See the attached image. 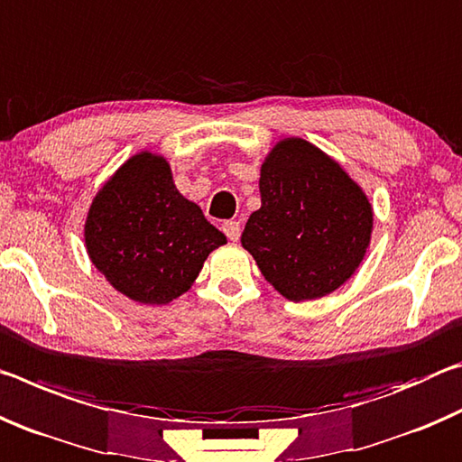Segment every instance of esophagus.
<instances>
[{"label":"esophagus","instance_id":"obj_1","mask_svg":"<svg viewBox=\"0 0 462 462\" xmlns=\"http://www.w3.org/2000/svg\"><path fill=\"white\" fill-rule=\"evenodd\" d=\"M222 230H224L226 236H228L232 242H236L240 238V222H236V220L224 222L222 224Z\"/></svg>","mask_w":462,"mask_h":462}]
</instances>
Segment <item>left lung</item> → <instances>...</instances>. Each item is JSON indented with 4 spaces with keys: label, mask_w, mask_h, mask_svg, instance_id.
<instances>
[{
    "label": "left lung",
    "mask_w": 462,
    "mask_h": 462,
    "mask_svg": "<svg viewBox=\"0 0 462 462\" xmlns=\"http://www.w3.org/2000/svg\"><path fill=\"white\" fill-rule=\"evenodd\" d=\"M261 201L240 242L287 300L324 297L361 264L373 228L371 206L314 144L287 138L273 148L261 169Z\"/></svg>",
    "instance_id": "left-lung-1"
}]
</instances>
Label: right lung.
<instances>
[{
  "label": "right lung",
  "mask_w": 462,
  "mask_h": 462,
  "mask_svg": "<svg viewBox=\"0 0 462 462\" xmlns=\"http://www.w3.org/2000/svg\"><path fill=\"white\" fill-rule=\"evenodd\" d=\"M85 242L93 264L120 293L169 303L191 287L226 236L175 189L167 161L143 152L93 199Z\"/></svg>",
  "instance_id": "right-lung-1"
}]
</instances>
